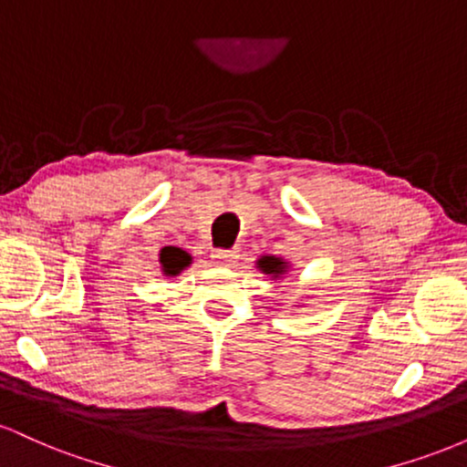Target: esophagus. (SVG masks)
Masks as SVG:
<instances>
[{"instance_id":"34e87169","label":"esophagus","mask_w":467,"mask_h":467,"mask_svg":"<svg viewBox=\"0 0 467 467\" xmlns=\"http://www.w3.org/2000/svg\"><path fill=\"white\" fill-rule=\"evenodd\" d=\"M237 259V250H215L213 252V261L217 265H233Z\"/></svg>"}]
</instances>
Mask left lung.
Masks as SVG:
<instances>
[{"label":"left lung","instance_id":"obj_1","mask_svg":"<svg viewBox=\"0 0 467 467\" xmlns=\"http://www.w3.org/2000/svg\"><path fill=\"white\" fill-rule=\"evenodd\" d=\"M261 270L265 272V275H275V276H281L283 272H285V261L283 259H276V256H261L259 264Z\"/></svg>","mask_w":467,"mask_h":467}]
</instances>
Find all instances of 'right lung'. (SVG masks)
<instances>
[{"label":"right lung","mask_w":467,"mask_h":467,"mask_svg":"<svg viewBox=\"0 0 467 467\" xmlns=\"http://www.w3.org/2000/svg\"><path fill=\"white\" fill-rule=\"evenodd\" d=\"M160 264H162L166 276H175L191 264V256L180 248H164L160 252Z\"/></svg>","instance_id":"1"}]
</instances>
